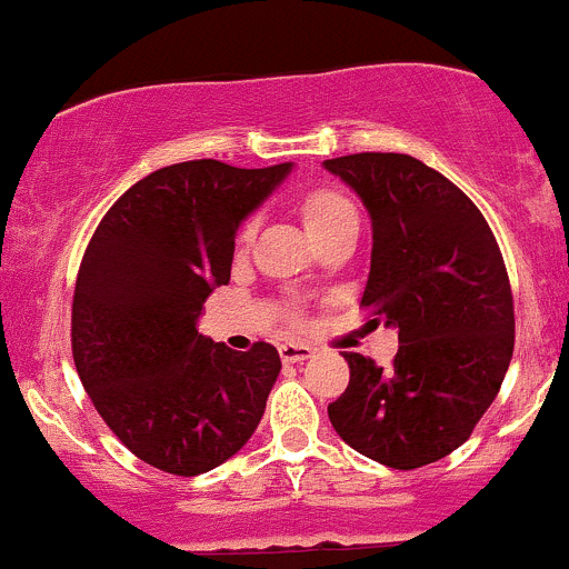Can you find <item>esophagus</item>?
Instances as JSON below:
<instances>
[{
    "label": "esophagus",
    "instance_id": "34e87169",
    "mask_svg": "<svg viewBox=\"0 0 569 569\" xmlns=\"http://www.w3.org/2000/svg\"><path fill=\"white\" fill-rule=\"evenodd\" d=\"M312 348L309 346H303V342H282V346H279V357H282V362H303V359H309L312 357Z\"/></svg>",
    "mask_w": 569,
    "mask_h": 569
}]
</instances>
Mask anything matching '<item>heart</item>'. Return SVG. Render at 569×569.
I'll use <instances>...</instances> for the list:
<instances>
[{
  "label": "heart",
  "instance_id": "obj_1",
  "mask_svg": "<svg viewBox=\"0 0 569 569\" xmlns=\"http://www.w3.org/2000/svg\"><path fill=\"white\" fill-rule=\"evenodd\" d=\"M301 216L307 229L312 232V238H318V234L329 232L337 223L348 221V218H357V207H353L351 199H348L346 193H340V190L318 188L312 190V193L303 196ZM251 232H254V223H249V227L243 229V240H249Z\"/></svg>",
  "mask_w": 569,
  "mask_h": 569
}]
</instances>
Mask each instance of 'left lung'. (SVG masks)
Masks as SVG:
<instances>
[{
  "label": "left lung",
  "mask_w": 569,
  "mask_h": 569,
  "mask_svg": "<svg viewBox=\"0 0 569 569\" xmlns=\"http://www.w3.org/2000/svg\"><path fill=\"white\" fill-rule=\"evenodd\" d=\"M362 199L373 227L362 307L398 331L392 368L346 353L351 381L329 403L342 442L415 470L457 451L498 396L515 351V303L481 210L409 154L326 160Z\"/></svg>",
  "instance_id": "8db88e82"
}]
</instances>
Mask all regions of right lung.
<instances>
[{
    "label": "right lung",
    "mask_w": 569,
    "mask_h": 569,
    "mask_svg": "<svg viewBox=\"0 0 569 569\" xmlns=\"http://www.w3.org/2000/svg\"><path fill=\"white\" fill-rule=\"evenodd\" d=\"M290 171L177 162L134 182L96 227L77 273L71 351L96 412L151 468L207 473L260 426L279 351H232L196 320L229 282L240 223Z\"/></svg>",
    "instance_id": "add662e5"
}]
</instances>
